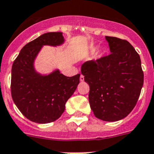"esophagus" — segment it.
<instances>
[{
  "label": "esophagus",
  "mask_w": 154,
  "mask_h": 154,
  "mask_svg": "<svg viewBox=\"0 0 154 154\" xmlns=\"http://www.w3.org/2000/svg\"><path fill=\"white\" fill-rule=\"evenodd\" d=\"M80 81H85V77H84V76H83L82 74H81V77H80Z\"/></svg>",
  "instance_id": "1"
}]
</instances>
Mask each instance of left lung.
Listing matches in <instances>:
<instances>
[{
  "label": "left lung",
  "mask_w": 154,
  "mask_h": 154,
  "mask_svg": "<svg viewBox=\"0 0 154 154\" xmlns=\"http://www.w3.org/2000/svg\"><path fill=\"white\" fill-rule=\"evenodd\" d=\"M111 53L81 66L89 85V103L99 119L116 122L130 113L143 85L140 55L128 41L106 36Z\"/></svg>",
  "instance_id": "obj_1"
}]
</instances>
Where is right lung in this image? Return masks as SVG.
Listing matches in <instances>:
<instances>
[{
  "label": "right lung",
  "instance_id": "obj_1",
  "mask_svg": "<svg viewBox=\"0 0 154 154\" xmlns=\"http://www.w3.org/2000/svg\"><path fill=\"white\" fill-rule=\"evenodd\" d=\"M62 32H47L27 43L14 60L11 69V92L14 104L25 117L37 123L56 121L80 83V73L66 77L56 70L42 76L33 62L42 45L63 42Z\"/></svg>",
  "mask_w": 154,
  "mask_h": 154
}]
</instances>
